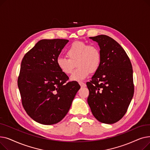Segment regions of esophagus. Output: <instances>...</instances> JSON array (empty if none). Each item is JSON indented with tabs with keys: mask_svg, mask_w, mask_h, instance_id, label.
<instances>
[{
	"mask_svg": "<svg viewBox=\"0 0 150 150\" xmlns=\"http://www.w3.org/2000/svg\"><path fill=\"white\" fill-rule=\"evenodd\" d=\"M79 84L81 86V87H86V84L84 83L81 82V81L79 82Z\"/></svg>",
	"mask_w": 150,
	"mask_h": 150,
	"instance_id": "1",
	"label": "esophagus"
}]
</instances>
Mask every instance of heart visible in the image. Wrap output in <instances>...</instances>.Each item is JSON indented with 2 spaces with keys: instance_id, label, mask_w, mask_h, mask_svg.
<instances>
[{
  "instance_id": "obj_1",
  "label": "heart",
  "mask_w": 150,
  "mask_h": 150,
  "mask_svg": "<svg viewBox=\"0 0 150 150\" xmlns=\"http://www.w3.org/2000/svg\"><path fill=\"white\" fill-rule=\"evenodd\" d=\"M69 58L58 57L57 64L62 73L72 74L76 66L77 69L70 77L71 80L80 81L88 76L90 71L94 72L98 69L101 54L98 47L83 41H75L71 44L66 51Z\"/></svg>"
}]
</instances>
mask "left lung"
I'll return each instance as SVG.
<instances>
[{
	"mask_svg": "<svg viewBox=\"0 0 150 150\" xmlns=\"http://www.w3.org/2000/svg\"><path fill=\"white\" fill-rule=\"evenodd\" d=\"M89 38L98 42L101 61L92 80L86 83L88 103L99 122L113 124L127 112L133 97L132 64L127 53L112 38L101 35Z\"/></svg>",
	"mask_w": 150,
	"mask_h": 150,
	"instance_id": "left-lung-1",
	"label": "left lung"
}]
</instances>
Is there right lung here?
I'll return each instance as SVG.
<instances>
[{"mask_svg":"<svg viewBox=\"0 0 150 150\" xmlns=\"http://www.w3.org/2000/svg\"><path fill=\"white\" fill-rule=\"evenodd\" d=\"M67 39H42L23 57L18 85L27 114L43 125L60 122L67 114L80 86L67 82L57 59Z\"/></svg>","mask_w":150,"mask_h":150,"instance_id":"1","label":"right lung"}]
</instances>
